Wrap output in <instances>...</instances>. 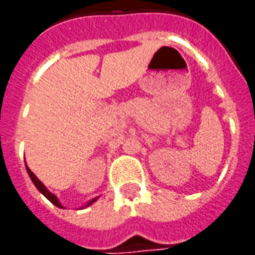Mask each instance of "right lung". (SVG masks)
<instances>
[{
  "label": "right lung",
  "mask_w": 255,
  "mask_h": 255,
  "mask_svg": "<svg viewBox=\"0 0 255 255\" xmlns=\"http://www.w3.org/2000/svg\"><path fill=\"white\" fill-rule=\"evenodd\" d=\"M25 168H27V172H28V175H30L32 183L35 184V187L38 188V190H39V191H41L42 194H43V195H45V197H46L47 199H49V201H50V202L53 203V205H56L57 208H63V206H61V203L58 202V198L56 197L54 194H52V192L49 191V190H47V188L45 187V186H43V183H42L41 180H39V179H38V177H36L35 175L32 173V172H31V169H30V168H28V166L25 165ZM95 201H97V198H94V199H91V201H90V202L87 203L86 206H90V205H91V203H93V202H95Z\"/></svg>",
  "instance_id": "obj_1"
}]
</instances>
